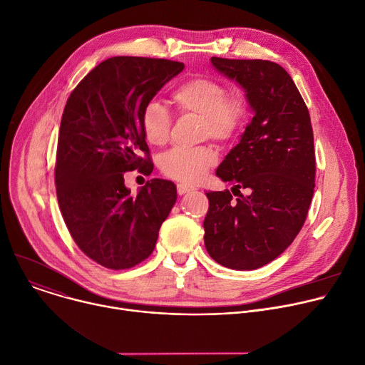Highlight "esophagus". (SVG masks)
I'll use <instances>...</instances> for the list:
<instances>
[{"instance_id":"1","label":"esophagus","mask_w":365,"mask_h":365,"mask_svg":"<svg viewBox=\"0 0 365 365\" xmlns=\"http://www.w3.org/2000/svg\"><path fill=\"white\" fill-rule=\"evenodd\" d=\"M192 190H195L192 186H187V185H185V183H179V185H178V193H179V195H185V193H189V192H192Z\"/></svg>"}]
</instances>
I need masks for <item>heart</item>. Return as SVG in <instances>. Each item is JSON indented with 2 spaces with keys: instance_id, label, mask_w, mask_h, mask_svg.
Here are the masks:
<instances>
[{
  "instance_id": "heart-1",
  "label": "heart",
  "mask_w": 365,
  "mask_h": 365,
  "mask_svg": "<svg viewBox=\"0 0 365 365\" xmlns=\"http://www.w3.org/2000/svg\"><path fill=\"white\" fill-rule=\"evenodd\" d=\"M172 98L180 111L200 115L203 135L218 141L237 135L247 117L242 96L228 95L227 86L211 78L195 76L185 81L173 91ZM170 127L169 110L155 101L147 102L141 113V130L145 140L154 145L165 144L169 140ZM215 163L217 153L211 147H175L163 155L162 170L176 180L196 183Z\"/></svg>"
}]
</instances>
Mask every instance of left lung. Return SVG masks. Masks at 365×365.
Here are the masks:
<instances>
[{
	"label": "left lung",
	"mask_w": 365,
	"mask_h": 365,
	"mask_svg": "<svg viewBox=\"0 0 365 365\" xmlns=\"http://www.w3.org/2000/svg\"><path fill=\"white\" fill-rule=\"evenodd\" d=\"M211 63L244 89L254 117L217 169L238 197L230 190L206 193L205 247L224 267L255 270L277 258L304 224L315 189L314 131L300 92L280 65L222 58Z\"/></svg>",
	"instance_id": "left-lung-1"
}]
</instances>
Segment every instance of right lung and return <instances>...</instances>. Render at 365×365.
Segmentation results:
<instances>
[{
    "label": "right lung",
    "instance_id": "right-lung-1",
    "mask_svg": "<svg viewBox=\"0 0 365 365\" xmlns=\"http://www.w3.org/2000/svg\"><path fill=\"white\" fill-rule=\"evenodd\" d=\"M183 68L166 59L111 58L93 68L66 102L55 169L61 212L76 245L107 269L144 262L176 202L173 182L151 179L134 195L124 173H151L141 113Z\"/></svg>",
    "mask_w": 365,
    "mask_h": 365
}]
</instances>
